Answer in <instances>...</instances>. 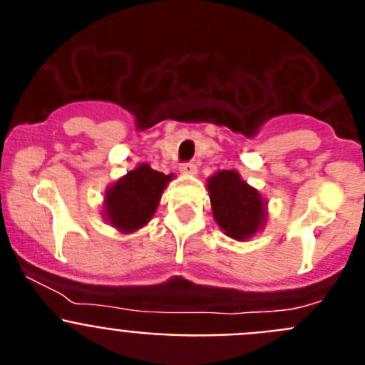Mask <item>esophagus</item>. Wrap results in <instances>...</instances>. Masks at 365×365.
Here are the masks:
<instances>
[{"mask_svg": "<svg viewBox=\"0 0 365 365\" xmlns=\"http://www.w3.org/2000/svg\"><path fill=\"white\" fill-rule=\"evenodd\" d=\"M180 172L185 173V175H195L197 173V166L193 163H185L180 164Z\"/></svg>", "mask_w": 365, "mask_h": 365, "instance_id": "obj_1", "label": "esophagus"}]
</instances>
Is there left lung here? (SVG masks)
Segmentation results:
<instances>
[{
  "mask_svg": "<svg viewBox=\"0 0 365 365\" xmlns=\"http://www.w3.org/2000/svg\"><path fill=\"white\" fill-rule=\"evenodd\" d=\"M212 212L232 240L252 237L267 221V201L234 170H221L208 179Z\"/></svg>",
  "mask_w": 365,
  "mask_h": 365,
  "instance_id": "left-lung-1",
  "label": "left lung"
}]
</instances>
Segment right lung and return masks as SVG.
<instances>
[{"label":"right lung","mask_w":365,"mask_h":365,"mask_svg":"<svg viewBox=\"0 0 365 365\" xmlns=\"http://www.w3.org/2000/svg\"><path fill=\"white\" fill-rule=\"evenodd\" d=\"M173 175H164L140 164L109 186L104 199V215L111 227L124 234L143 228L153 217L160 195Z\"/></svg>","instance_id":"right-lung-1"}]
</instances>
